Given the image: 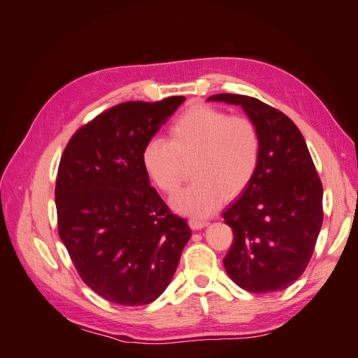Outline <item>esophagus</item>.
<instances>
[{"instance_id":"obj_1","label":"esophagus","mask_w":358,"mask_h":358,"mask_svg":"<svg viewBox=\"0 0 358 358\" xmlns=\"http://www.w3.org/2000/svg\"><path fill=\"white\" fill-rule=\"evenodd\" d=\"M208 224H209V221H206V220H199V218H191L189 220V225H191L192 230H200Z\"/></svg>"}]
</instances>
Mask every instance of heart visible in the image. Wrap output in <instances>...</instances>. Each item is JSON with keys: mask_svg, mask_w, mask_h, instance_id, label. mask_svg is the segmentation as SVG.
Returning a JSON list of instances; mask_svg holds the SVG:
<instances>
[{"mask_svg": "<svg viewBox=\"0 0 358 358\" xmlns=\"http://www.w3.org/2000/svg\"><path fill=\"white\" fill-rule=\"evenodd\" d=\"M262 158V138L251 117L229 115L212 106H192L169 127V138L154 136L142 149V164L154 185L176 192L192 161L194 179L171 199L173 208L189 216H208L227 197L251 185Z\"/></svg>", "mask_w": 358, "mask_h": 358, "instance_id": "obj_1", "label": "heart"}]
</instances>
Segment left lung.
I'll return each instance as SVG.
<instances>
[{
  "label": "left lung",
  "mask_w": 358,
  "mask_h": 358,
  "mask_svg": "<svg viewBox=\"0 0 358 358\" xmlns=\"http://www.w3.org/2000/svg\"><path fill=\"white\" fill-rule=\"evenodd\" d=\"M208 100L241 104L262 138L251 185L222 215L233 230L224 267L246 291L284 289L305 272L322 225V183L315 164L300 129L275 107L241 94Z\"/></svg>",
  "instance_id": "8db88e82"
}]
</instances>
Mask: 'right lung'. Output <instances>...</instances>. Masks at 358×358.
I'll list each match as a JSON object with an SVG mask.
<instances>
[{"label":"right lung","mask_w":358,"mask_h":358,"mask_svg":"<svg viewBox=\"0 0 358 358\" xmlns=\"http://www.w3.org/2000/svg\"><path fill=\"white\" fill-rule=\"evenodd\" d=\"M185 96L125 101L83 124L64 149L55 187L58 233L83 282L124 306L158 299L191 237L150 187L142 149Z\"/></svg>","instance_id":"obj_1"}]
</instances>
